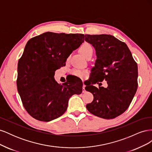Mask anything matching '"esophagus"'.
I'll use <instances>...</instances> for the list:
<instances>
[{"mask_svg": "<svg viewBox=\"0 0 152 152\" xmlns=\"http://www.w3.org/2000/svg\"><path fill=\"white\" fill-rule=\"evenodd\" d=\"M85 87H86V85L84 84H83V86H82V93H85L86 91L85 89Z\"/></svg>", "mask_w": 152, "mask_h": 152, "instance_id": "1", "label": "esophagus"}]
</instances>
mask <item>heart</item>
I'll return each instance as SVG.
<instances>
[{
    "label": "heart",
    "mask_w": 152,
    "mask_h": 152,
    "mask_svg": "<svg viewBox=\"0 0 152 152\" xmlns=\"http://www.w3.org/2000/svg\"><path fill=\"white\" fill-rule=\"evenodd\" d=\"M80 51L82 54L84 55V56H85L87 58L89 56L93 55V49L90 44L87 42H84L80 46ZM72 73L73 75L77 76V77L81 78V79H84V78L86 77L87 72L85 70H81V69L75 68L73 69V70H72Z\"/></svg>",
    "instance_id": "heart-1"
}]
</instances>
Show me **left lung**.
<instances>
[{"label":"left lung","instance_id":"left-lung-1","mask_svg":"<svg viewBox=\"0 0 152 152\" xmlns=\"http://www.w3.org/2000/svg\"><path fill=\"white\" fill-rule=\"evenodd\" d=\"M85 40L96 50V60L92 68L94 78L85 89L93 94L86 108L94 115L114 118L129 107L137 88V65L127 45L111 35H85ZM103 80L107 88L94 86ZM101 84V83H99Z\"/></svg>","mask_w":152,"mask_h":152}]
</instances>
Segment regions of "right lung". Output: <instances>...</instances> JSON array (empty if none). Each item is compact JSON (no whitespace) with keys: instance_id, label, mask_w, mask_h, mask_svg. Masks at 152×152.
<instances>
[{"instance_id":"right-lung-1","label":"right lung","mask_w":152,"mask_h":152,"mask_svg":"<svg viewBox=\"0 0 152 152\" xmlns=\"http://www.w3.org/2000/svg\"><path fill=\"white\" fill-rule=\"evenodd\" d=\"M84 40V34L48 31L28 41L18 61L16 82L23 107L32 117L43 122L56 119L66 112L71 96L81 94L79 78L77 83L70 79L61 85L54 76Z\"/></svg>"}]
</instances>
